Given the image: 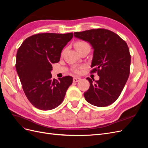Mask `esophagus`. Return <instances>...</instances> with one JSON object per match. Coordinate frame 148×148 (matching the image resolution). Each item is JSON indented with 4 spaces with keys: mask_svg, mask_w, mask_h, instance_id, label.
I'll list each match as a JSON object with an SVG mask.
<instances>
[{
    "mask_svg": "<svg viewBox=\"0 0 148 148\" xmlns=\"http://www.w3.org/2000/svg\"><path fill=\"white\" fill-rule=\"evenodd\" d=\"M80 80H81V78H80L79 77H74L73 78V82H75V83H77V82L80 81Z\"/></svg>",
    "mask_w": 148,
    "mask_h": 148,
    "instance_id": "1",
    "label": "esophagus"
}]
</instances>
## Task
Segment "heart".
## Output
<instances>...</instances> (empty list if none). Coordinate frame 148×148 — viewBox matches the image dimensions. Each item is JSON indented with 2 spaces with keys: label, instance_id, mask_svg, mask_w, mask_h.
<instances>
[{
  "label": "heart",
  "instance_id": "1",
  "mask_svg": "<svg viewBox=\"0 0 148 148\" xmlns=\"http://www.w3.org/2000/svg\"><path fill=\"white\" fill-rule=\"evenodd\" d=\"M75 47L78 52L81 51L86 48H90L89 44L87 42L83 41H78L77 42H76L75 44ZM74 72L76 73H78L79 71L77 69H75Z\"/></svg>",
  "mask_w": 148,
  "mask_h": 148
}]
</instances>
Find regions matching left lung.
Masks as SVG:
<instances>
[{
	"mask_svg": "<svg viewBox=\"0 0 148 148\" xmlns=\"http://www.w3.org/2000/svg\"><path fill=\"white\" fill-rule=\"evenodd\" d=\"M74 36L92 46L91 72L97 71L99 76L95 83L86 78L90 86L84 93L85 99L97 107L112 104L120 95L130 75L131 56L127 44L118 34L102 28L75 32Z\"/></svg>",
	"mask_w": 148,
	"mask_h": 148,
	"instance_id": "obj_1",
	"label": "left lung"
}]
</instances>
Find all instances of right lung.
Listing matches in <instances>:
<instances>
[{"instance_id": "obj_1", "label": "right lung", "mask_w": 148, "mask_h": 148, "mask_svg": "<svg viewBox=\"0 0 148 148\" xmlns=\"http://www.w3.org/2000/svg\"><path fill=\"white\" fill-rule=\"evenodd\" d=\"M73 36V33H39L26 38L18 48L16 70L26 97L37 109L56 108L72 84L70 76L52 79L51 71L52 64L60 61L62 49Z\"/></svg>"}]
</instances>
